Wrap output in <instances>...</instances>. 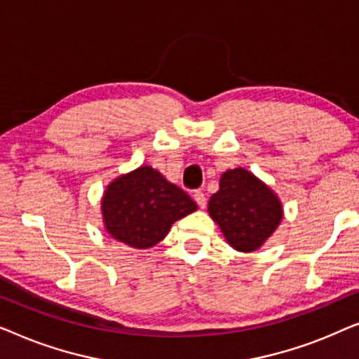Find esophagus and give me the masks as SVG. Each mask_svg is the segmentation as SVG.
I'll return each instance as SVG.
<instances>
[{"label":"esophagus","mask_w":359,"mask_h":359,"mask_svg":"<svg viewBox=\"0 0 359 359\" xmlns=\"http://www.w3.org/2000/svg\"><path fill=\"white\" fill-rule=\"evenodd\" d=\"M194 201L198 203V205L201 209L205 208V194L203 193V191H196L194 193Z\"/></svg>","instance_id":"esophagus-1"}]
</instances>
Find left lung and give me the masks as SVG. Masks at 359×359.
Returning a JSON list of instances; mask_svg holds the SVG:
<instances>
[{
	"instance_id": "obj_1",
	"label": "left lung",
	"mask_w": 359,
	"mask_h": 359,
	"mask_svg": "<svg viewBox=\"0 0 359 359\" xmlns=\"http://www.w3.org/2000/svg\"><path fill=\"white\" fill-rule=\"evenodd\" d=\"M210 219L237 252H255L274 233L283 220L278 194L245 168L227 170L220 176L219 191L208 205Z\"/></svg>"
}]
</instances>
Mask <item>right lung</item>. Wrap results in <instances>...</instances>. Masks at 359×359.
<instances>
[{
    "label": "right lung",
    "mask_w": 359,
    "mask_h": 359,
    "mask_svg": "<svg viewBox=\"0 0 359 359\" xmlns=\"http://www.w3.org/2000/svg\"><path fill=\"white\" fill-rule=\"evenodd\" d=\"M198 204L149 165L112 180L102 194L106 232L130 248L155 247L176 220L194 212Z\"/></svg>",
    "instance_id": "1"
}]
</instances>
